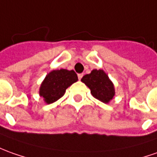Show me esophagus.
<instances>
[{
	"mask_svg": "<svg viewBox=\"0 0 157 157\" xmlns=\"http://www.w3.org/2000/svg\"><path fill=\"white\" fill-rule=\"evenodd\" d=\"M83 76V74H78V79L79 80H81V79L82 78Z\"/></svg>",
	"mask_w": 157,
	"mask_h": 157,
	"instance_id": "1",
	"label": "esophagus"
}]
</instances>
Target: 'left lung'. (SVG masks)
<instances>
[{
    "label": "left lung",
    "instance_id": "left-lung-1",
    "mask_svg": "<svg viewBox=\"0 0 157 157\" xmlns=\"http://www.w3.org/2000/svg\"><path fill=\"white\" fill-rule=\"evenodd\" d=\"M82 82L89 87L93 96L103 103H108L114 96L113 83L102 70H93L83 76Z\"/></svg>",
    "mask_w": 157,
    "mask_h": 157
}]
</instances>
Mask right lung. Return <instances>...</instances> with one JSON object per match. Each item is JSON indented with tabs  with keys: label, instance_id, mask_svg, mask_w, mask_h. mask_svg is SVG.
<instances>
[{
	"label": "right lung",
	"instance_id": "add662e5",
	"mask_svg": "<svg viewBox=\"0 0 157 157\" xmlns=\"http://www.w3.org/2000/svg\"><path fill=\"white\" fill-rule=\"evenodd\" d=\"M78 81L77 75L74 70H52L45 76L39 88V95L44 102L52 104L63 96L68 87Z\"/></svg>",
	"mask_w": 157,
	"mask_h": 157
}]
</instances>
